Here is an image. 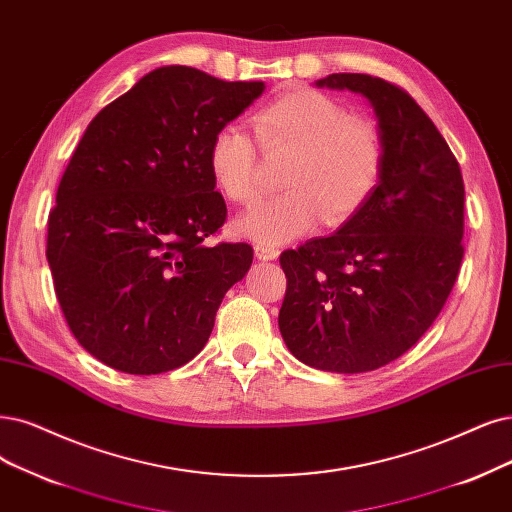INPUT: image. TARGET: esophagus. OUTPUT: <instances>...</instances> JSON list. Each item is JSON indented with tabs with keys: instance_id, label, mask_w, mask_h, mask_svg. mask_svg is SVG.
<instances>
[{
	"instance_id": "esophagus-1",
	"label": "esophagus",
	"mask_w": 512,
	"mask_h": 512,
	"mask_svg": "<svg viewBox=\"0 0 512 512\" xmlns=\"http://www.w3.org/2000/svg\"><path fill=\"white\" fill-rule=\"evenodd\" d=\"M280 251L276 249V246H268V244H255V257L259 261H272V259H278Z\"/></svg>"
}]
</instances>
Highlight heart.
Returning a JSON list of instances; mask_svg holds the SVG:
<instances>
[{"instance_id":"1","label":"heart","mask_w":512,"mask_h":512,"mask_svg":"<svg viewBox=\"0 0 512 512\" xmlns=\"http://www.w3.org/2000/svg\"><path fill=\"white\" fill-rule=\"evenodd\" d=\"M270 156H291L282 196L259 202L236 221V232L257 244L310 234L323 221L339 227L367 204L382 179L384 139L373 122L350 116L327 94L293 88L255 113ZM208 168L221 194L251 204L259 194L257 147L238 122L223 124L208 147Z\"/></svg>"}]
</instances>
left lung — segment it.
Masks as SVG:
<instances>
[{
    "label": "left lung",
    "instance_id": "1",
    "mask_svg": "<svg viewBox=\"0 0 512 512\" xmlns=\"http://www.w3.org/2000/svg\"><path fill=\"white\" fill-rule=\"evenodd\" d=\"M316 86L371 103L384 170L335 234L280 255L287 293L278 327L301 363L365 373L405 354L443 310L464 257V181L441 132L403 88L365 73H333Z\"/></svg>",
    "mask_w": 512,
    "mask_h": 512
}]
</instances>
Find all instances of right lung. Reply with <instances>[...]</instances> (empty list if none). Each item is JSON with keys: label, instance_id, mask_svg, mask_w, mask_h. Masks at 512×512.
<instances>
[{"label": "right lung", "instance_id": "add662e5", "mask_svg": "<svg viewBox=\"0 0 512 512\" xmlns=\"http://www.w3.org/2000/svg\"><path fill=\"white\" fill-rule=\"evenodd\" d=\"M263 90L168 65L88 124L56 189L46 257L71 333L101 363L156 375L208 342L253 263L246 242L204 244L227 217L208 147Z\"/></svg>", "mask_w": 512, "mask_h": 512}]
</instances>
